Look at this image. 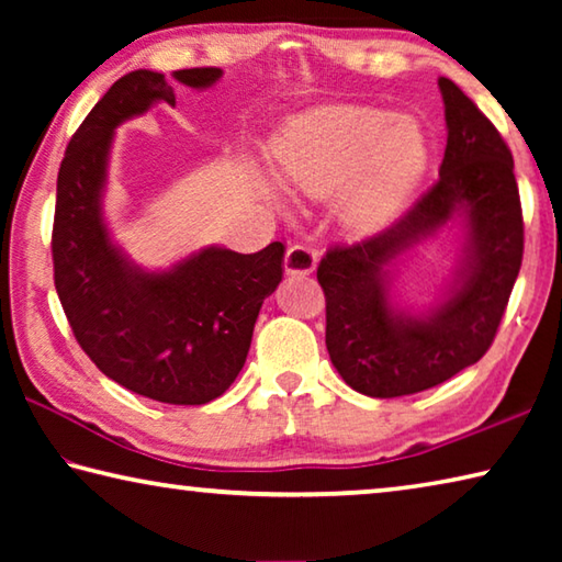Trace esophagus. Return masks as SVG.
Instances as JSON below:
<instances>
[{
  "mask_svg": "<svg viewBox=\"0 0 562 562\" xmlns=\"http://www.w3.org/2000/svg\"><path fill=\"white\" fill-rule=\"evenodd\" d=\"M317 265V250L312 245H292L284 255V272L288 274H310Z\"/></svg>",
  "mask_w": 562,
  "mask_h": 562,
  "instance_id": "obj_1",
  "label": "esophagus"
}]
</instances>
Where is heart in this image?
I'll use <instances>...</instances> for the list:
<instances>
[{
	"label": "heart",
	"mask_w": 562,
	"mask_h": 562,
	"mask_svg": "<svg viewBox=\"0 0 562 562\" xmlns=\"http://www.w3.org/2000/svg\"><path fill=\"white\" fill-rule=\"evenodd\" d=\"M282 186L302 198L339 193L347 221L372 231L412 195L426 166L414 126L372 106H322L294 119L274 148Z\"/></svg>",
	"instance_id": "b5f03b06"
}]
</instances>
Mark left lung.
Masks as SVG:
<instances>
[{"label": "left lung", "instance_id": "obj_1", "mask_svg": "<svg viewBox=\"0 0 562 562\" xmlns=\"http://www.w3.org/2000/svg\"><path fill=\"white\" fill-rule=\"evenodd\" d=\"M446 150L439 180L386 231L329 247L317 268L327 300V351L359 394L424 392L486 355L522 260V213L513 156L479 106L441 76ZM461 220L464 252L452 288L426 313L387 297L404 251Z\"/></svg>", "mask_w": 562, "mask_h": 562}]
</instances>
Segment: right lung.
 Masks as SVG:
<instances>
[{
  "label": "right lung",
  "instance_id": "obj_1",
  "mask_svg": "<svg viewBox=\"0 0 562 562\" xmlns=\"http://www.w3.org/2000/svg\"><path fill=\"white\" fill-rule=\"evenodd\" d=\"M221 76L215 66L173 71L190 89ZM156 101L176 106L166 76L131 71L71 136L56 178L54 284L76 341L103 374L156 402L198 406L240 374L262 302L282 280L284 245L252 255L203 247L164 272L138 268L113 245L103 223L113 131Z\"/></svg>",
  "mask_w": 562,
  "mask_h": 562
}]
</instances>
